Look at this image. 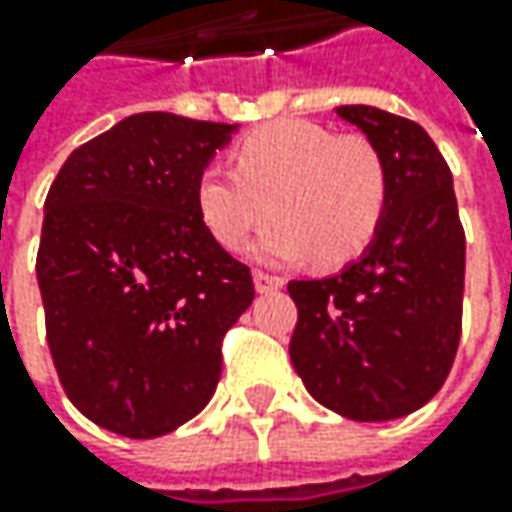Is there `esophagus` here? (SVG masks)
<instances>
[{"mask_svg":"<svg viewBox=\"0 0 512 512\" xmlns=\"http://www.w3.org/2000/svg\"><path fill=\"white\" fill-rule=\"evenodd\" d=\"M253 285L259 293H273V290H279V287L285 285V279L282 276H273V273H265V270H256L253 273Z\"/></svg>","mask_w":512,"mask_h":512,"instance_id":"1","label":"esophagus"}]
</instances>
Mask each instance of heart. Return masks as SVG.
I'll return each instance as SVG.
<instances>
[{"instance_id": "obj_1", "label": "heart", "mask_w": 512, "mask_h": 512, "mask_svg": "<svg viewBox=\"0 0 512 512\" xmlns=\"http://www.w3.org/2000/svg\"><path fill=\"white\" fill-rule=\"evenodd\" d=\"M233 170L205 165L196 210L207 233L242 250L273 213L256 245L265 262L342 265L373 242L387 210V165L362 133H339L305 119L262 125L233 148Z\"/></svg>"}]
</instances>
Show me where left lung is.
Returning <instances> with one entry per match:
<instances>
[{
  "label": "left lung",
  "instance_id": "1",
  "mask_svg": "<svg viewBox=\"0 0 512 512\" xmlns=\"http://www.w3.org/2000/svg\"><path fill=\"white\" fill-rule=\"evenodd\" d=\"M382 150L390 193L370 247L327 279L290 282V362L307 393L353 422L419 410L462 339L464 227L453 173L427 130L370 105L336 108Z\"/></svg>",
  "mask_w": 512,
  "mask_h": 512
}]
</instances>
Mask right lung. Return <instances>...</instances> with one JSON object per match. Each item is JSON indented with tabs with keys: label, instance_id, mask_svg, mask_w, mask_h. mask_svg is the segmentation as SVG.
Masks as SVG:
<instances>
[{
	"label": "right lung",
	"instance_id": "1",
	"mask_svg": "<svg viewBox=\"0 0 512 512\" xmlns=\"http://www.w3.org/2000/svg\"><path fill=\"white\" fill-rule=\"evenodd\" d=\"M233 130L136 113L73 150L48 190L36 279L50 356L79 413L119 436L193 419L253 302L250 267L196 210V179Z\"/></svg>",
	"mask_w": 512,
	"mask_h": 512
}]
</instances>
